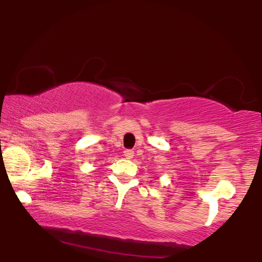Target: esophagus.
I'll return each instance as SVG.
<instances>
[{"mask_svg":"<svg viewBox=\"0 0 262 262\" xmlns=\"http://www.w3.org/2000/svg\"><path fill=\"white\" fill-rule=\"evenodd\" d=\"M124 156H125V159H132V157L135 156L134 150H125Z\"/></svg>","mask_w":262,"mask_h":262,"instance_id":"34e87169","label":"esophagus"}]
</instances>
